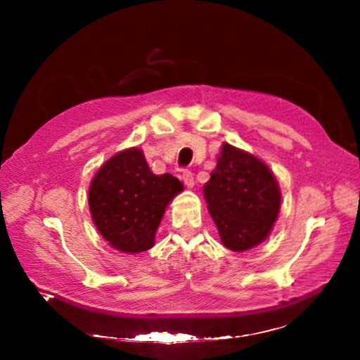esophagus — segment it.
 I'll return each mask as SVG.
<instances>
[{
	"label": "esophagus",
	"instance_id": "esophagus-1",
	"mask_svg": "<svg viewBox=\"0 0 360 360\" xmlns=\"http://www.w3.org/2000/svg\"><path fill=\"white\" fill-rule=\"evenodd\" d=\"M182 181H184V184L188 187V188H192L193 186H195V181H193V174H192V172H188V169H186V172H182Z\"/></svg>",
	"mask_w": 360,
	"mask_h": 360
}]
</instances>
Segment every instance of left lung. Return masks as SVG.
I'll use <instances>...</instances> for the list:
<instances>
[{"label":"left lung","mask_w":360,"mask_h":360,"mask_svg":"<svg viewBox=\"0 0 360 360\" xmlns=\"http://www.w3.org/2000/svg\"><path fill=\"white\" fill-rule=\"evenodd\" d=\"M203 195L224 246L236 252L260 245L281 208V192L270 168L227 143Z\"/></svg>","instance_id":"left-lung-1"}]
</instances>
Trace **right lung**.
<instances>
[{"label": "right lung", "mask_w": 360, "mask_h": 360, "mask_svg": "<svg viewBox=\"0 0 360 360\" xmlns=\"http://www.w3.org/2000/svg\"><path fill=\"white\" fill-rule=\"evenodd\" d=\"M182 188L173 174L152 173L141 149H125L109 158L92 179L90 214L109 245L138 254L154 246L167 205Z\"/></svg>", "instance_id": "obj_1"}]
</instances>
